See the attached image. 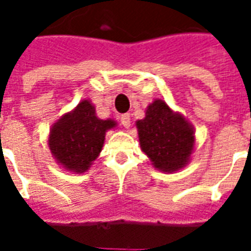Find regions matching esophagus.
<instances>
[{"label": "esophagus", "mask_w": 251, "mask_h": 251, "mask_svg": "<svg viewBox=\"0 0 251 251\" xmlns=\"http://www.w3.org/2000/svg\"><path fill=\"white\" fill-rule=\"evenodd\" d=\"M121 124L124 125V127L125 129H129L130 127V124H131V121H130V114H122L121 115Z\"/></svg>", "instance_id": "esophagus-1"}]
</instances>
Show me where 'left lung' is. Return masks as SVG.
Masks as SVG:
<instances>
[{
	"label": "left lung",
	"mask_w": 251,
	"mask_h": 251,
	"mask_svg": "<svg viewBox=\"0 0 251 251\" xmlns=\"http://www.w3.org/2000/svg\"><path fill=\"white\" fill-rule=\"evenodd\" d=\"M136 126L141 151L157 171L172 174L191 161L196 141L194 126L165 100L154 99Z\"/></svg>",
	"instance_id": "8db88e82"
}]
</instances>
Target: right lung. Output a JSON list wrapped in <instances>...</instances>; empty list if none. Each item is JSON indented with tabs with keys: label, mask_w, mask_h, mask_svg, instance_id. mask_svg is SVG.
Instances as JSON below:
<instances>
[{
	"label": "right lung",
	"mask_w": 251,
	"mask_h": 251,
	"mask_svg": "<svg viewBox=\"0 0 251 251\" xmlns=\"http://www.w3.org/2000/svg\"><path fill=\"white\" fill-rule=\"evenodd\" d=\"M114 127V120L98 118L91 100L83 99L52 125L48 136L52 157L66 171L83 174L99 156L106 131Z\"/></svg>",
	"instance_id": "1"
}]
</instances>
